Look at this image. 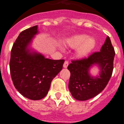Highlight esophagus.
<instances>
[{"label":"esophagus","mask_w":124,"mask_h":124,"mask_svg":"<svg viewBox=\"0 0 124 124\" xmlns=\"http://www.w3.org/2000/svg\"><path fill=\"white\" fill-rule=\"evenodd\" d=\"M68 65H69V62H67V61H65L64 62L63 67H64V68H67V66H68Z\"/></svg>","instance_id":"34e87169"}]
</instances>
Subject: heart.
I'll use <instances>...</instances> for the list:
<instances>
[{"label": "heart", "instance_id": "1", "mask_svg": "<svg viewBox=\"0 0 124 124\" xmlns=\"http://www.w3.org/2000/svg\"><path fill=\"white\" fill-rule=\"evenodd\" d=\"M66 44L71 48L78 47L76 55L79 58H83L90 54L96 45V41L93 37H89L85 34H77L69 38Z\"/></svg>", "mask_w": 124, "mask_h": 124}]
</instances>
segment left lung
I'll use <instances>...</instances> for the list:
<instances>
[{
	"mask_svg": "<svg viewBox=\"0 0 124 124\" xmlns=\"http://www.w3.org/2000/svg\"><path fill=\"white\" fill-rule=\"evenodd\" d=\"M115 55V49L107 36L100 52H95L87 58L72 61L67 67L70 72L69 89L75 99L86 101L104 90L112 75ZM94 65L100 69L99 75L96 77L90 73V68Z\"/></svg>",
	"mask_w": 124,
	"mask_h": 124,
	"instance_id": "obj_1",
	"label": "left lung"
}]
</instances>
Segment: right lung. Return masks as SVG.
<instances>
[{"mask_svg":"<svg viewBox=\"0 0 124 124\" xmlns=\"http://www.w3.org/2000/svg\"><path fill=\"white\" fill-rule=\"evenodd\" d=\"M38 26L23 31L14 42L9 62L11 76L16 89L23 96L40 100L46 96L52 79L62 70L64 60L46 58L29 48Z\"/></svg>","mask_w":124,"mask_h":124,"instance_id":"right-lung-1","label":"right lung"}]
</instances>
